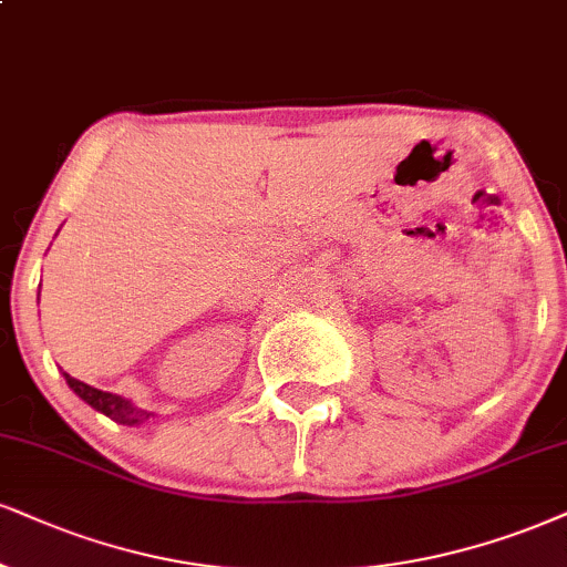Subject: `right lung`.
Returning <instances> with one entry per match:
<instances>
[{"label":"right lung","mask_w":567,"mask_h":567,"mask_svg":"<svg viewBox=\"0 0 567 567\" xmlns=\"http://www.w3.org/2000/svg\"><path fill=\"white\" fill-rule=\"evenodd\" d=\"M65 381H68V386L81 396L83 402L91 404V408H94V410L104 412V415H107V417H113L115 423L136 425V423L150 421V417H152V412H146L142 408H134V404H131L128 400H123V396L89 386V383L73 379V375H68V373H65Z\"/></svg>","instance_id":"1"}]
</instances>
